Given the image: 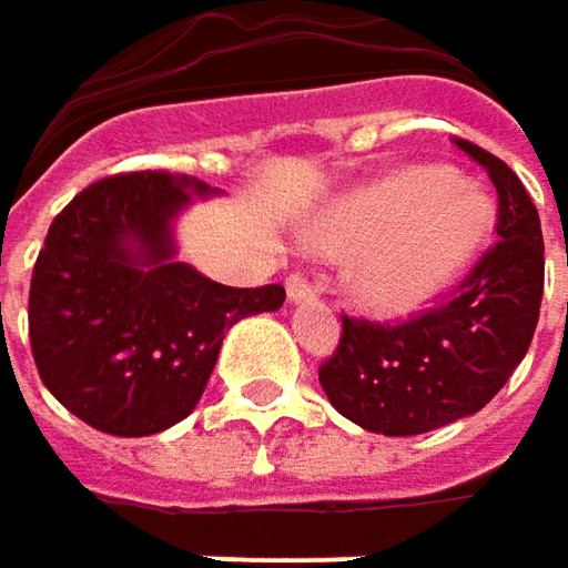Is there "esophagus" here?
<instances>
[{
	"instance_id": "1",
	"label": "esophagus",
	"mask_w": 568,
	"mask_h": 568,
	"mask_svg": "<svg viewBox=\"0 0 568 568\" xmlns=\"http://www.w3.org/2000/svg\"><path fill=\"white\" fill-rule=\"evenodd\" d=\"M285 295H288V302H308V298H315V285L308 283L302 273H292L285 280Z\"/></svg>"
}]
</instances>
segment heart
Instances as JSON below:
<instances>
[{
    "mask_svg": "<svg viewBox=\"0 0 568 568\" xmlns=\"http://www.w3.org/2000/svg\"><path fill=\"white\" fill-rule=\"evenodd\" d=\"M495 209L483 189L434 166H412L353 195L308 227L317 251L363 253L356 298L379 315L420 308L476 260Z\"/></svg>",
    "mask_w": 568,
    "mask_h": 568,
    "instance_id": "1",
    "label": "heart"
}]
</instances>
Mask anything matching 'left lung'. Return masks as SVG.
Returning <instances> with one entry per match:
<instances>
[{"instance_id": "8db88e82", "label": "left lung", "mask_w": 568, "mask_h": 568, "mask_svg": "<svg viewBox=\"0 0 568 568\" xmlns=\"http://www.w3.org/2000/svg\"><path fill=\"white\" fill-rule=\"evenodd\" d=\"M456 148L498 192V241L437 308L395 324L344 315L341 344L317 369L331 405L385 437L427 434L485 408L524 359L540 317V215L505 160L463 138Z\"/></svg>"}]
</instances>
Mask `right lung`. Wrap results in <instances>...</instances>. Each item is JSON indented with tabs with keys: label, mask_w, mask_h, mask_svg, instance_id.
Segmentation results:
<instances>
[{
	"label": "right lung",
	"mask_w": 568,
	"mask_h": 568,
	"mask_svg": "<svg viewBox=\"0 0 568 568\" xmlns=\"http://www.w3.org/2000/svg\"><path fill=\"white\" fill-rule=\"evenodd\" d=\"M209 185L118 173L53 217L28 292V337L51 395L89 427L148 437L202 398L224 334L276 312L283 285L234 288L173 260L170 221Z\"/></svg>",
	"instance_id": "1"
}]
</instances>
